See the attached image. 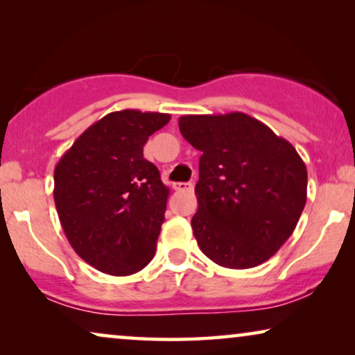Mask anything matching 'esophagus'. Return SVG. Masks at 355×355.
Wrapping results in <instances>:
<instances>
[{"label": "esophagus", "instance_id": "34e87169", "mask_svg": "<svg viewBox=\"0 0 355 355\" xmlns=\"http://www.w3.org/2000/svg\"><path fill=\"white\" fill-rule=\"evenodd\" d=\"M173 189L178 192H191V191H193V184L192 182H174Z\"/></svg>", "mask_w": 355, "mask_h": 355}]
</instances>
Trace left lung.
<instances>
[{
    "instance_id": "8db88e82",
    "label": "left lung",
    "mask_w": 355,
    "mask_h": 355,
    "mask_svg": "<svg viewBox=\"0 0 355 355\" xmlns=\"http://www.w3.org/2000/svg\"><path fill=\"white\" fill-rule=\"evenodd\" d=\"M179 130L202 152L191 221L200 250L232 270L271 259L307 202V168L295 148L239 111L181 116Z\"/></svg>"
}]
</instances>
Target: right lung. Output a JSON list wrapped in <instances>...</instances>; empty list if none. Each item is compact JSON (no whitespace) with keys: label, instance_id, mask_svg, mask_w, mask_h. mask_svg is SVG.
I'll use <instances>...</instances> for the list:
<instances>
[{"label":"right lung","instance_id":"1","mask_svg":"<svg viewBox=\"0 0 355 355\" xmlns=\"http://www.w3.org/2000/svg\"><path fill=\"white\" fill-rule=\"evenodd\" d=\"M171 116L114 111L79 135L55 168V205L76 254L101 273L129 276L153 259L169 189L144 145Z\"/></svg>","mask_w":355,"mask_h":355}]
</instances>
